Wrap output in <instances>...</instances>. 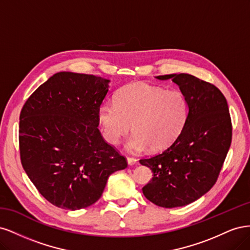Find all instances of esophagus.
Here are the masks:
<instances>
[{
    "instance_id": "1",
    "label": "esophagus",
    "mask_w": 250,
    "mask_h": 250,
    "mask_svg": "<svg viewBox=\"0 0 250 250\" xmlns=\"http://www.w3.org/2000/svg\"><path fill=\"white\" fill-rule=\"evenodd\" d=\"M127 162H128V165H129V166H133V165L137 164L138 160H137V158H135V157L128 156V157H127Z\"/></svg>"
}]
</instances>
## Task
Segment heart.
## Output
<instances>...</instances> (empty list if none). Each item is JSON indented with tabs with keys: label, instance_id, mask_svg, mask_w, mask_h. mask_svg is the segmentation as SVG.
Segmentation results:
<instances>
[{
	"label": "heart",
	"instance_id": "heart-1",
	"mask_svg": "<svg viewBox=\"0 0 250 250\" xmlns=\"http://www.w3.org/2000/svg\"><path fill=\"white\" fill-rule=\"evenodd\" d=\"M188 116L186 97L179 90H164L146 83H131L117 93L115 103H104L98 110L103 137L117 145L130 131L127 149L139 152L150 147L162 151L184 131Z\"/></svg>",
	"mask_w": 250,
	"mask_h": 250
}]
</instances>
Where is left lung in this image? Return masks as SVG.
<instances>
[{"label": "left lung", "mask_w": 250, "mask_h": 250, "mask_svg": "<svg viewBox=\"0 0 250 250\" xmlns=\"http://www.w3.org/2000/svg\"><path fill=\"white\" fill-rule=\"evenodd\" d=\"M172 79L188 105L184 131L163 152L140 160L153 172L143 194L162 208L184 207L208 192L219 177L231 144L228 101L209 82L188 74L157 76Z\"/></svg>", "instance_id": "1"}]
</instances>
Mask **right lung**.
<instances>
[{
    "label": "right lung",
    "mask_w": 250,
    "mask_h": 250,
    "mask_svg": "<svg viewBox=\"0 0 250 250\" xmlns=\"http://www.w3.org/2000/svg\"><path fill=\"white\" fill-rule=\"evenodd\" d=\"M109 80L59 72L28 98L20 115V154L28 177L53 206L76 210L101 197L126 157L98 129Z\"/></svg>",
    "instance_id": "add662e5"
}]
</instances>
